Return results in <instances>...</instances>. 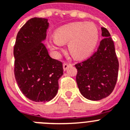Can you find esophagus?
<instances>
[{"instance_id":"obj_1","label":"esophagus","mask_w":130,"mask_h":130,"mask_svg":"<svg viewBox=\"0 0 130 130\" xmlns=\"http://www.w3.org/2000/svg\"><path fill=\"white\" fill-rule=\"evenodd\" d=\"M71 66L70 63L64 62V64H63V68H64V70H66L68 68L69 66Z\"/></svg>"}]
</instances>
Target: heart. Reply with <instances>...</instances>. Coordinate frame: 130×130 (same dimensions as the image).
<instances>
[{
    "label": "heart",
    "instance_id": "obj_1",
    "mask_svg": "<svg viewBox=\"0 0 130 130\" xmlns=\"http://www.w3.org/2000/svg\"><path fill=\"white\" fill-rule=\"evenodd\" d=\"M55 40H49L53 49H59L62 43H68L69 51L75 58L87 57L94 49L98 40V31L94 24L79 22L58 28L54 34Z\"/></svg>",
    "mask_w": 130,
    "mask_h": 130
}]
</instances>
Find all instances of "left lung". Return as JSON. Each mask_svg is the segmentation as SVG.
I'll return each mask as SVG.
<instances>
[{"label":"left lung","mask_w":130,"mask_h":130,"mask_svg":"<svg viewBox=\"0 0 130 130\" xmlns=\"http://www.w3.org/2000/svg\"><path fill=\"white\" fill-rule=\"evenodd\" d=\"M102 35L104 38L97 51L85 60L75 65L79 91L87 99L93 101L111 94L119 73V60L111 34L107 29L102 27Z\"/></svg>","instance_id":"8db88e82"}]
</instances>
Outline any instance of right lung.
Segmentation results:
<instances>
[{"instance_id": "obj_1", "label": "right lung", "mask_w": 130, "mask_h": 130, "mask_svg": "<svg viewBox=\"0 0 130 130\" xmlns=\"http://www.w3.org/2000/svg\"><path fill=\"white\" fill-rule=\"evenodd\" d=\"M48 26L47 19H29L18 32L13 48L16 82L26 98L36 102L56 96L64 71L62 63L51 58L42 43Z\"/></svg>"}]
</instances>
